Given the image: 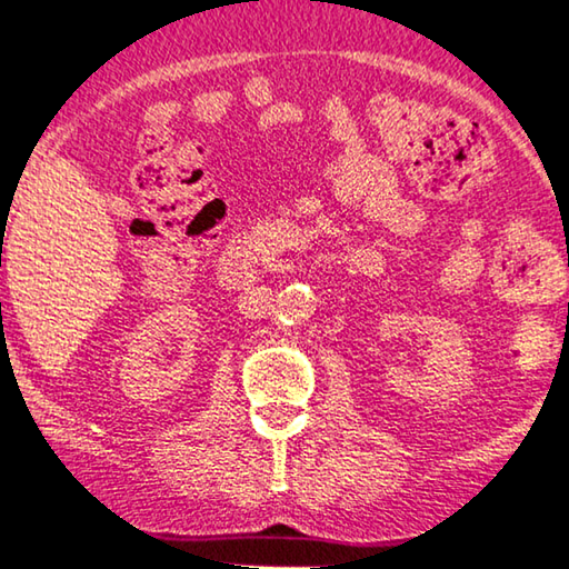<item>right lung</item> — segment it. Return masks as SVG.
Returning <instances> with one entry per match:
<instances>
[{
  "label": "right lung",
  "mask_w": 569,
  "mask_h": 569,
  "mask_svg": "<svg viewBox=\"0 0 569 569\" xmlns=\"http://www.w3.org/2000/svg\"><path fill=\"white\" fill-rule=\"evenodd\" d=\"M0 306H2V303H0Z\"/></svg>",
  "instance_id": "obj_1"
}]
</instances>
